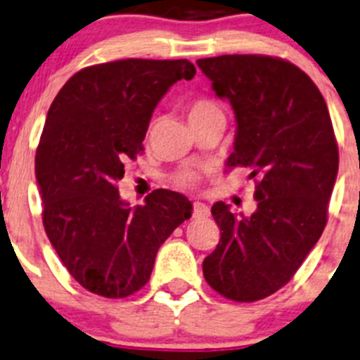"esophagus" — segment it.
<instances>
[{"label": "esophagus", "mask_w": 360, "mask_h": 360, "mask_svg": "<svg viewBox=\"0 0 360 360\" xmlns=\"http://www.w3.org/2000/svg\"><path fill=\"white\" fill-rule=\"evenodd\" d=\"M210 214L209 207L202 202H195L193 203V217H207Z\"/></svg>", "instance_id": "esophagus-1"}]
</instances>
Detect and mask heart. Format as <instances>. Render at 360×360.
Masks as SVG:
<instances>
[{"label":"heart","instance_id":"obj_1","mask_svg":"<svg viewBox=\"0 0 360 360\" xmlns=\"http://www.w3.org/2000/svg\"><path fill=\"white\" fill-rule=\"evenodd\" d=\"M212 112H221V108L217 106L214 101L207 99V97H200V99H195L188 104V115H190V120L202 118V116L212 115ZM198 179H200V174L193 169L179 170V172L172 177L174 183H176L177 186L183 188L195 186V184L198 183Z\"/></svg>","mask_w":360,"mask_h":360}]
</instances>
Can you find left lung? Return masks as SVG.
Listing matches in <instances>:
<instances>
[{
	"label": "left lung",
	"instance_id": "8db88e82",
	"mask_svg": "<svg viewBox=\"0 0 360 360\" xmlns=\"http://www.w3.org/2000/svg\"><path fill=\"white\" fill-rule=\"evenodd\" d=\"M197 64L233 108L226 163L249 167L257 202L249 217L214 203L221 238L203 277L221 296L250 303L284 288L324 231L340 162L335 130L321 90L289 60L219 56Z\"/></svg>",
	"mask_w": 360,
	"mask_h": 360
}]
</instances>
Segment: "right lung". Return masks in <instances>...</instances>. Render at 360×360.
Instances as JSON below:
<instances>
[{
  "instance_id": "1",
  "label": "right lung",
  "mask_w": 360,
  "mask_h": 360,
  "mask_svg": "<svg viewBox=\"0 0 360 360\" xmlns=\"http://www.w3.org/2000/svg\"><path fill=\"white\" fill-rule=\"evenodd\" d=\"M195 72L186 59L97 64L72 75L50 106L34 160L43 226L86 291L111 300L139 291L160 245L191 217L184 195L155 190L129 207L116 183L143 153L160 99Z\"/></svg>"
}]
</instances>
